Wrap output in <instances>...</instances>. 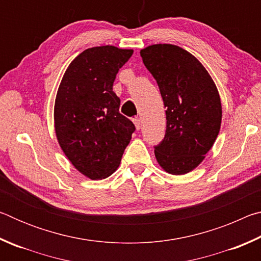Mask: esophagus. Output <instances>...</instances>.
<instances>
[{
	"mask_svg": "<svg viewBox=\"0 0 261 261\" xmlns=\"http://www.w3.org/2000/svg\"><path fill=\"white\" fill-rule=\"evenodd\" d=\"M132 122H134V124H135V126H136V129H137V130H139L140 127H141V120H140V118L136 117V118H134V120H132Z\"/></svg>",
	"mask_w": 261,
	"mask_h": 261,
	"instance_id": "1",
	"label": "esophagus"
}]
</instances>
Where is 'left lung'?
Listing matches in <instances>:
<instances>
[{
	"label": "left lung",
	"instance_id": "8db88e82",
	"mask_svg": "<svg viewBox=\"0 0 261 261\" xmlns=\"http://www.w3.org/2000/svg\"><path fill=\"white\" fill-rule=\"evenodd\" d=\"M140 56L167 108L165 138L154 151L156 161L168 174L185 175L200 165L219 135L218 87L200 61L178 46L156 43L141 49Z\"/></svg>",
	"mask_w": 261,
	"mask_h": 261
}]
</instances>
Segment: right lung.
<instances>
[{"instance_id": "right-lung-1", "label": "right lung", "mask_w": 261, "mask_h": 261, "mask_svg": "<svg viewBox=\"0 0 261 261\" xmlns=\"http://www.w3.org/2000/svg\"><path fill=\"white\" fill-rule=\"evenodd\" d=\"M134 54L115 46L92 47L65 70L54 105V127L62 151L90 179L109 177L120 166L135 125L120 114L116 74Z\"/></svg>"}]
</instances>
